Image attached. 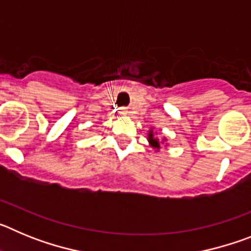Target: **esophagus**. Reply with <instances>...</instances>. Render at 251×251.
Segmentation results:
<instances>
[{
  "instance_id": "34e87169",
  "label": "esophagus",
  "mask_w": 251,
  "mask_h": 251,
  "mask_svg": "<svg viewBox=\"0 0 251 251\" xmlns=\"http://www.w3.org/2000/svg\"><path fill=\"white\" fill-rule=\"evenodd\" d=\"M121 114H123V115L128 114V110H127V108H122V109H121Z\"/></svg>"
}]
</instances>
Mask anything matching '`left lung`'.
<instances>
[{"label":"left lung","instance_id":"obj_1","mask_svg":"<svg viewBox=\"0 0 251 251\" xmlns=\"http://www.w3.org/2000/svg\"><path fill=\"white\" fill-rule=\"evenodd\" d=\"M148 139H150V143L152 147L154 148H159V141L157 138H153L152 132H150V136H148Z\"/></svg>","mask_w":251,"mask_h":251}]
</instances>
